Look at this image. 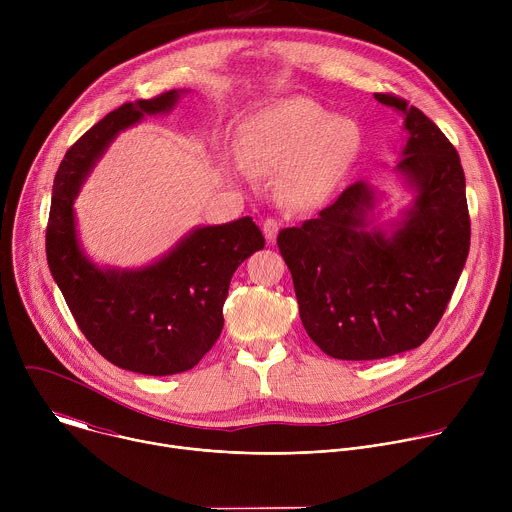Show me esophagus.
Instances as JSON below:
<instances>
[{"instance_id": "obj_1", "label": "esophagus", "mask_w": 512, "mask_h": 512, "mask_svg": "<svg viewBox=\"0 0 512 512\" xmlns=\"http://www.w3.org/2000/svg\"><path fill=\"white\" fill-rule=\"evenodd\" d=\"M277 231H279V223L275 221V218H265V221H263V235H265L267 243L275 241Z\"/></svg>"}]
</instances>
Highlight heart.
I'll use <instances>...</instances> for the list:
<instances>
[{
  "mask_svg": "<svg viewBox=\"0 0 512 512\" xmlns=\"http://www.w3.org/2000/svg\"><path fill=\"white\" fill-rule=\"evenodd\" d=\"M360 141L354 121L332 117L310 99H285L249 117L237 154L251 172H287V194L298 202L324 196Z\"/></svg>",
  "mask_w": 512,
  "mask_h": 512,
  "instance_id": "b5f03b06",
  "label": "heart"
}]
</instances>
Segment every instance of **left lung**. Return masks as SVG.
I'll use <instances>...</instances> for the list:
<instances>
[{"mask_svg":"<svg viewBox=\"0 0 512 512\" xmlns=\"http://www.w3.org/2000/svg\"><path fill=\"white\" fill-rule=\"evenodd\" d=\"M375 99L403 115L409 137L395 172L411 190V204L383 225L375 212L381 192L358 180L316 218L277 235L308 336L340 360H377L423 344L470 251L456 148L405 99Z\"/></svg>","mask_w":512,"mask_h":512,"instance_id":"left-lung-1","label":"left lung"}]
</instances>
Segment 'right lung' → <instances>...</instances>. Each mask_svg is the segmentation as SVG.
Returning a JSON list of instances; mask_svg holds the SVG:
<instances>
[{"label": "right lung", "instance_id": "obj_1", "mask_svg": "<svg viewBox=\"0 0 512 512\" xmlns=\"http://www.w3.org/2000/svg\"><path fill=\"white\" fill-rule=\"evenodd\" d=\"M186 91L125 103L93 125L54 178L46 229L50 273L81 332L115 367L152 377L190 371L223 330V306L237 267L263 249L251 216L196 227L158 261L137 269L99 267L77 233L81 184L119 131L148 115L170 113Z\"/></svg>", "mask_w": 512, "mask_h": 512}]
</instances>
